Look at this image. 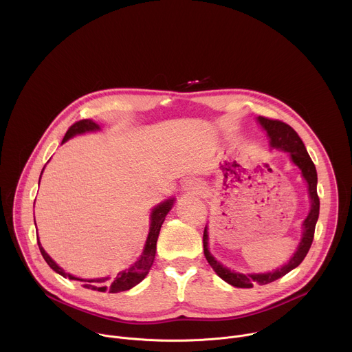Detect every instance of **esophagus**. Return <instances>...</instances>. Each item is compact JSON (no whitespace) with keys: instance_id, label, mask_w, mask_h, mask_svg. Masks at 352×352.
<instances>
[{"instance_id":"34e87169","label":"esophagus","mask_w":352,"mask_h":352,"mask_svg":"<svg viewBox=\"0 0 352 352\" xmlns=\"http://www.w3.org/2000/svg\"><path fill=\"white\" fill-rule=\"evenodd\" d=\"M184 190H186L188 193H197L200 190V186L195 179H188L184 184Z\"/></svg>"}]
</instances>
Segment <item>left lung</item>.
<instances>
[{
	"label": "left lung",
	"instance_id": "1",
	"mask_svg": "<svg viewBox=\"0 0 352 352\" xmlns=\"http://www.w3.org/2000/svg\"><path fill=\"white\" fill-rule=\"evenodd\" d=\"M258 120H259L261 125L266 129V132L270 138V146L284 150V152H288L294 164H296L299 167V170L302 171V175L308 182L309 197H311V212L304 221V236H302V239H300L299 246L296 249V252L294 254V256L281 269H277L273 273H265V274L234 273V272L228 270L227 267H224L223 265H220L209 252L208 227H205L204 252H205L206 261L213 267V270L219 274V277H221L224 281H227L228 284H231L236 288H252L254 284H256V283L261 285H265V284H269V283H273V281L281 278L283 276L289 273L292 269H295L300 262L305 259L307 254L309 252V248L312 245L314 235H315L316 221L319 217L320 202H319L318 189H316V185H318L316 167L307 152V147H305L302 139L298 136V133L294 131V128H291L288 124H285L283 121L272 120V118H266V117H259Z\"/></svg>",
	"mask_w": 352,
	"mask_h": 352
}]
</instances>
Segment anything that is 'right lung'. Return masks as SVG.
<instances>
[{"label": "right lung", "instance_id": "right-lung-1", "mask_svg": "<svg viewBox=\"0 0 352 352\" xmlns=\"http://www.w3.org/2000/svg\"><path fill=\"white\" fill-rule=\"evenodd\" d=\"M96 129H98V125H96L90 120L76 121L75 124H72L68 128V131H67V133H65V136L63 139V143L67 142L69 138L78 135V133H83V132H87V131H96ZM173 204H174V199H168V200H166L164 204H160L157 208L153 209V212H152V224H150V231H148V236H147V241H146V245H144V249H143V254L140 255V258L129 269H125V270L120 272L113 280H109V277L91 278V280L76 278V277L71 276L69 273H65L52 258H50L45 254V250L41 248L40 242L37 241L38 249H40V252H41L44 261L47 262V265L52 267L54 272H57L63 277H68L69 280H79V281H82L83 283L82 287H85V288L100 291V292L109 291V292H113V294L131 289L132 287L139 284L146 277V274L148 273L150 267L153 266L155 256H156V249H157L156 245H157V238H159V234H160V228H162V224H163L167 213L171 210Z\"/></svg>", "mask_w": 352, "mask_h": 352}]
</instances>
